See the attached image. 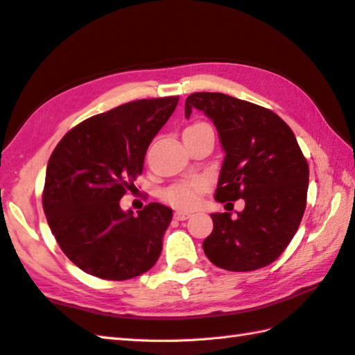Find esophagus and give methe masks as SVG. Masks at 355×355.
Wrapping results in <instances>:
<instances>
[{"mask_svg":"<svg viewBox=\"0 0 355 355\" xmlns=\"http://www.w3.org/2000/svg\"><path fill=\"white\" fill-rule=\"evenodd\" d=\"M189 216H191V214L186 212V210H177V212L173 214V218H175V220H178V221H184Z\"/></svg>","mask_w":355,"mask_h":355,"instance_id":"obj_1","label":"esophagus"}]
</instances>
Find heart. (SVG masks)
<instances>
[{"mask_svg": "<svg viewBox=\"0 0 355 355\" xmlns=\"http://www.w3.org/2000/svg\"><path fill=\"white\" fill-rule=\"evenodd\" d=\"M207 128L210 126L205 122H195L186 128L184 134L207 130ZM207 186H209V182L205 177H193L166 187L162 197L166 202H169V205L173 207L192 209L198 205L200 195L207 189Z\"/></svg>", "mask_w": 355, "mask_h": 355, "instance_id": "heart-1", "label": "heart"}]
</instances>
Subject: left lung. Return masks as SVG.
Returning <instances> with one entry per match:
<instances>
[{
  "instance_id": "left-lung-1",
  "label": "left lung",
  "mask_w": 355,
  "mask_h": 355,
  "mask_svg": "<svg viewBox=\"0 0 355 355\" xmlns=\"http://www.w3.org/2000/svg\"><path fill=\"white\" fill-rule=\"evenodd\" d=\"M193 108L212 119L225 153L215 200L245 201L236 220L229 212L210 215L214 230L202 243L205 253L224 270L266 267L282 254L302 221L310 177L302 150L290 126L259 105L223 93H193L184 103L187 119Z\"/></svg>"
}]
</instances>
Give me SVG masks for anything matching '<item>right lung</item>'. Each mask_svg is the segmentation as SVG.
Here are the masks:
<instances>
[{"instance_id": "obj_1", "label": "right lung", "mask_w": 355, "mask_h": 355, "mask_svg": "<svg viewBox=\"0 0 355 355\" xmlns=\"http://www.w3.org/2000/svg\"><path fill=\"white\" fill-rule=\"evenodd\" d=\"M178 96L141 99L89 117L53 150L42 192L44 214L74 266L107 281L154 267L172 209L149 202L134 215L120 198L143 171L149 143L168 122Z\"/></svg>"}]
</instances>
